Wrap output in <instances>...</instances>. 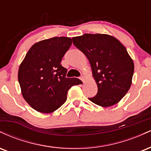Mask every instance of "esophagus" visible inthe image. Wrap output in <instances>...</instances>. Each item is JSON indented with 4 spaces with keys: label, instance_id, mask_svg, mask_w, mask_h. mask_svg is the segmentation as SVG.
Segmentation results:
<instances>
[{
    "label": "esophagus",
    "instance_id": "1",
    "mask_svg": "<svg viewBox=\"0 0 151 151\" xmlns=\"http://www.w3.org/2000/svg\"><path fill=\"white\" fill-rule=\"evenodd\" d=\"M80 79H81V80H82L83 81H84V79H85V77H84V76H81V77H80Z\"/></svg>",
    "mask_w": 151,
    "mask_h": 151
}]
</instances>
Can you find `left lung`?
<instances>
[{
    "label": "left lung",
    "mask_w": 151,
    "mask_h": 151,
    "mask_svg": "<svg viewBox=\"0 0 151 151\" xmlns=\"http://www.w3.org/2000/svg\"><path fill=\"white\" fill-rule=\"evenodd\" d=\"M72 40L89 60L98 86L97 94L89 99L102 107L120 101L131 87L134 71L133 60L124 45L107 34H84Z\"/></svg>",
    "instance_id": "obj_1"
}]
</instances>
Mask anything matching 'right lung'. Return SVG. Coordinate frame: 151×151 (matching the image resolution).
Returning a JSON list of instances; mask_svg holds the SVG:
<instances>
[{"label": "right lung", "instance_id": "right-lung-1", "mask_svg": "<svg viewBox=\"0 0 151 151\" xmlns=\"http://www.w3.org/2000/svg\"><path fill=\"white\" fill-rule=\"evenodd\" d=\"M72 39L55 37L43 40L28 50L18 70V81L24 99L38 112L50 114L67 100L68 90L81 84L77 78H67L60 65Z\"/></svg>", "mask_w": 151, "mask_h": 151}]
</instances>
